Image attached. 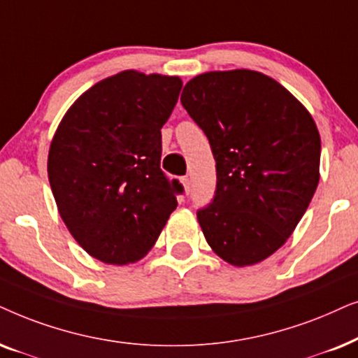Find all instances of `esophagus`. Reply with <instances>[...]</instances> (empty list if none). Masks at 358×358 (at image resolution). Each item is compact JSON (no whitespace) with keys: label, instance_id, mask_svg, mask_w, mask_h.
Instances as JSON below:
<instances>
[{"label":"esophagus","instance_id":"esophagus-1","mask_svg":"<svg viewBox=\"0 0 358 358\" xmlns=\"http://www.w3.org/2000/svg\"><path fill=\"white\" fill-rule=\"evenodd\" d=\"M180 182L183 185L185 193H189V189H192V178L189 176H183V178H180Z\"/></svg>","mask_w":358,"mask_h":358}]
</instances>
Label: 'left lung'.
<instances>
[{
  "instance_id": "left-lung-1",
  "label": "left lung",
  "mask_w": 358,
  "mask_h": 358,
  "mask_svg": "<svg viewBox=\"0 0 358 358\" xmlns=\"http://www.w3.org/2000/svg\"><path fill=\"white\" fill-rule=\"evenodd\" d=\"M182 104L216 160V193L198 211L203 234L227 264H259L288 241L316 192V122L276 80L245 69L194 76Z\"/></svg>"
}]
</instances>
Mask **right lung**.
I'll list each match as a JSON object with an SVG mask.
<instances>
[{"label":"right lung","mask_w":358,"mask_h":358,"mask_svg":"<svg viewBox=\"0 0 358 358\" xmlns=\"http://www.w3.org/2000/svg\"><path fill=\"white\" fill-rule=\"evenodd\" d=\"M178 76L124 70L71 104L50 142L47 173L73 239L109 265L141 260L182 193L160 169L162 126L178 101Z\"/></svg>","instance_id":"add662e5"}]
</instances>
